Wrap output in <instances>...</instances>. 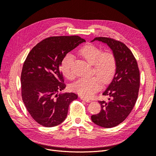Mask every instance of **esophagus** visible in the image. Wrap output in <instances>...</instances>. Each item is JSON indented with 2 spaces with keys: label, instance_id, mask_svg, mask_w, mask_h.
<instances>
[{
  "label": "esophagus",
  "instance_id": "34e87169",
  "mask_svg": "<svg viewBox=\"0 0 156 156\" xmlns=\"http://www.w3.org/2000/svg\"><path fill=\"white\" fill-rule=\"evenodd\" d=\"M80 98H81V100H83V101H86V102H87V103L90 102V100H88V99H87V98H84V97H83V96H81V97H80Z\"/></svg>",
  "mask_w": 156,
  "mask_h": 156
}]
</instances>
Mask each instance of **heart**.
<instances>
[{"mask_svg":"<svg viewBox=\"0 0 156 156\" xmlns=\"http://www.w3.org/2000/svg\"><path fill=\"white\" fill-rule=\"evenodd\" d=\"M84 59L92 65V75L94 77H83L72 85V90L84 98H91L100 89L101 83L105 85L111 82L116 69V59L112 52H102L93 45H87L79 51ZM73 56L68 53L61 63V70L65 77L73 79Z\"/></svg>","mask_w":156,"mask_h":156,"instance_id":"1","label":"heart"}]
</instances>
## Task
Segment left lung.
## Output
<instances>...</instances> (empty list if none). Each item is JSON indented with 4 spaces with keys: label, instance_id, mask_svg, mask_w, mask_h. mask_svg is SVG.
I'll use <instances>...</instances> for the list:
<instances>
[{
    "label": "left lung",
    "instance_id": "1",
    "mask_svg": "<svg viewBox=\"0 0 156 156\" xmlns=\"http://www.w3.org/2000/svg\"><path fill=\"white\" fill-rule=\"evenodd\" d=\"M95 40L107 44L116 59L115 76L103 93L109 98L108 101H99L100 112L91 116L94 124L109 128L124 121L133 108L139 94L140 72L134 55L124 43L105 37H97L92 41Z\"/></svg>",
    "mask_w": 156,
    "mask_h": 156
}]
</instances>
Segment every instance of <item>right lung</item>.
<instances>
[{"label": "right lung", "mask_w": 156, "mask_h": 156, "mask_svg": "<svg viewBox=\"0 0 156 156\" xmlns=\"http://www.w3.org/2000/svg\"><path fill=\"white\" fill-rule=\"evenodd\" d=\"M78 36H51L41 41L28 55L21 72V96L30 116L39 124L54 127L62 123L74 93H60L66 88L60 66L64 56L85 42Z\"/></svg>", "instance_id": "add662e5"}]
</instances>
